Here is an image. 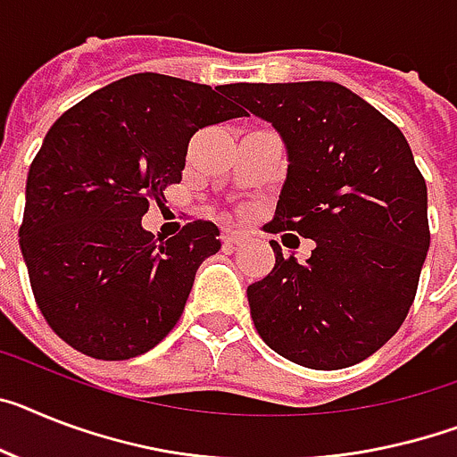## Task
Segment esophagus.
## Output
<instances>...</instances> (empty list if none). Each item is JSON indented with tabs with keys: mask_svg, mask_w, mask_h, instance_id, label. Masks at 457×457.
<instances>
[{
	"mask_svg": "<svg viewBox=\"0 0 457 457\" xmlns=\"http://www.w3.org/2000/svg\"><path fill=\"white\" fill-rule=\"evenodd\" d=\"M248 235L246 232H241V229H225V235H222V241L228 244V246H241V244H246Z\"/></svg>",
	"mask_w": 457,
	"mask_h": 457,
	"instance_id": "obj_1",
	"label": "esophagus"
}]
</instances>
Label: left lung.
I'll return each instance as SVG.
<instances>
[{
    "label": "left lung",
    "instance_id": "left-lung-1",
    "mask_svg": "<svg viewBox=\"0 0 457 457\" xmlns=\"http://www.w3.org/2000/svg\"><path fill=\"white\" fill-rule=\"evenodd\" d=\"M241 106L287 145V176L264 232L316 241L248 286L253 325L271 351L309 370L358 365L413 304L430 248L428 186L400 128L339 83H237Z\"/></svg>",
    "mask_w": 457,
    "mask_h": 457
}]
</instances>
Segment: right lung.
I'll list each match as a JSON object with an SVG mask.
<instances>
[{
	"instance_id": "obj_1",
	"label": "right lung",
	"mask_w": 457,
	"mask_h": 457,
	"mask_svg": "<svg viewBox=\"0 0 457 457\" xmlns=\"http://www.w3.org/2000/svg\"><path fill=\"white\" fill-rule=\"evenodd\" d=\"M229 86L132 74L57 118L27 174L18 235L34 300L69 346L129 360L170 335L220 229L193 220L157 244L141 228L181 183L197 129L241 118Z\"/></svg>"
}]
</instances>
